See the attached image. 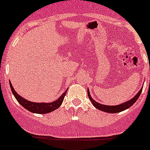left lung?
Masks as SVG:
<instances>
[{
	"mask_svg": "<svg viewBox=\"0 0 150 150\" xmlns=\"http://www.w3.org/2000/svg\"><path fill=\"white\" fill-rule=\"evenodd\" d=\"M142 89L143 87L140 89V91L137 93L136 96H134V98H132L131 100H128V101L125 102V103H123L119 105H117V106H107V105H103V104H101V103H98V102H96L94 99H92V98L91 97L90 94H89V89H87V94L90 101L92 102L93 106H94L96 108H97L98 110H100V111H103L105 112L116 113V112H120L124 111V110L129 108L130 107H132V105L136 102V100H138V98H139L140 95H141V92H142Z\"/></svg>",
	"mask_w": 150,
	"mask_h": 150,
	"instance_id": "1",
	"label": "left lung"
}]
</instances>
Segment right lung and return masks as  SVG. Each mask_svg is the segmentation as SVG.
Returning a JSON list of instances; mask_svg holds the SVG:
<instances>
[{
	"mask_svg": "<svg viewBox=\"0 0 150 150\" xmlns=\"http://www.w3.org/2000/svg\"><path fill=\"white\" fill-rule=\"evenodd\" d=\"M9 85H10L11 90H12L14 96H15L16 100L18 101V103H20L22 107H24L26 110H29L31 112L37 113V114H46V113L51 112L57 110V109L62 104L63 100H64V97H65L66 96V93H67L66 92L67 91V89L66 92H64V93L61 95V96L59 98L57 99V100H54V101L51 102V103H37V102L35 103V102H32L29 101V100H26V99L22 98L21 96H19V95L15 92L14 88L12 87L11 83H9Z\"/></svg>",
	"mask_w": 150,
	"mask_h": 150,
	"instance_id": "obj_1",
	"label": "right lung"
}]
</instances>
